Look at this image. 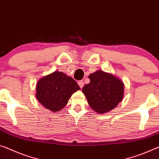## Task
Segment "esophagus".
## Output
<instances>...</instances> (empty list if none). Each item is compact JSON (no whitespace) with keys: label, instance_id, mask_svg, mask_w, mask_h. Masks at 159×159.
<instances>
[{"label":"esophagus","instance_id":"34e87169","mask_svg":"<svg viewBox=\"0 0 159 159\" xmlns=\"http://www.w3.org/2000/svg\"><path fill=\"white\" fill-rule=\"evenodd\" d=\"M78 84H79L80 88H82L83 86H84V81L83 80H80V81L78 82Z\"/></svg>","mask_w":159,"mask_h":159}]
</instances>
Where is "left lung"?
Instances as JSON below:
<instances>
[{"label": "left lung", "mask_w": 159, "mask_h": 159, "mask_svg": "<svg viewBox=\"0 0 159 159\" xmlns=\"http://www.w3.org/2000/svg\"><path fill=\"white\" fill-rule=\"evenodd\" d=\"M89 79L90 82L82 87V92L96 113H107L122 101L124 84L115 75L99 70L90 74Z\"/></svg>", "instance_id": "8db88e82"}]
</instances>
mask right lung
Instances as JSON below:
<instances>
[{"mask_svg":"<svg viewBox=\"0 0 159 159\" xmlns=\"http://www.w3.org/2000/svg\"><path fill=\"white\" fill-rule=\"evenodd\" d=\"M79 89V85L71 77L55 71L38 80L35 97L46 109L56 112L64 108L72 94Z\"/></svg>","mask_w":159,"mask_h":159,"instance_id":"1","label":"right lung"}]
</instances>
